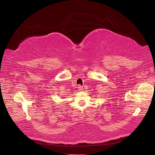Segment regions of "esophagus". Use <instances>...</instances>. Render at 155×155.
Returning a JSON list of instances; mask_svg holds the SVG:
<instances>
[{
  "label": "esophagus",
  "instance_id": "34e87169",
  "mask_svg": "<svg viewBox=\"0 0 155 155\" xmlns=\"http://www.w3.org/2000/svg\"><path fill=\"white\" fill-rule=\"evenodd\" d=\"M78 90H79V91H83V90H84V88H83V87H82V86H78Z\"/></svg>",
  "mask_w": 155,
  "mask_h": 155
}]
</instances>
